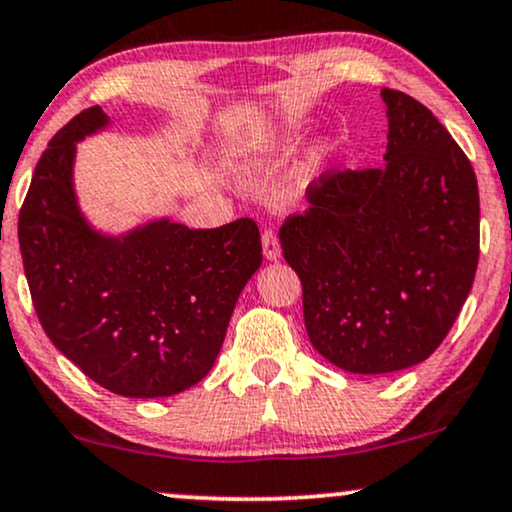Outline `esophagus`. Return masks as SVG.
Instances as JSON below:
<instances>
[{"label":"esophagus","instance_id":"obj_1","mask_svg":"<svg viewBox=\"0 0 512 512\" xmlns=\"http://www.w3.org/2000/svg\"><path fill=\"white\" fill-rule=\"evenodd\" d=\"M261 244H263V256H266L268 261H277V258L282 256L280 242H277V235H275V232H270V230L263 232Z\"/></svg>","mask_w":512,"mask_h":512}]
</instances>
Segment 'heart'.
Instances as JSON below:
<instances>
[{
  "mask_svg": "<svg viewBox=\"0 0 512 512\" xmlns=\"http://www.w3.org/2000/svg\"><path fill=\"white\" fill-rule=\"evenodd\" d=\"M294 130H296L294 123L282 121V123L270 125V128L261 132V135H256V140H251L249 147H246V154H244L246 166L270 168V166H275V163L285 161L289 156V149H292ZM332 154H334L332 140H323V142L315 144V147L311 149V154L306 156V161L301 163V168H299L301 185L308 187L311 182L318 180L320 175L325 173Z\"/></svg>",
  "mask_w": 512,
  "mask_h": 512,
  "instance_id": "b5f03b06",
  "label": "heart"
}]
</instances>
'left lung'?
Listing matches in <instances>:
<instances>
[{"instance_id": "1", "label": "left lung", "mask_w": 512, "mask_h": 512, "mask_svg": "<svg viewBox=\"0 0 512 512\" xmlns=\"http://www.w3.org/2000/svg\"><path fill=\"white\" fill-rule=\"evenodd\" d=\"M382 168L325 173L280 230L313 349L353 375L413 368L444 342L479 258L468 156L430 109L382 87Z\"/></svg>"}]
</instances>
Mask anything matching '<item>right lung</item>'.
<instances>
[{
    "label": "right lung",
    "instance_id": "obj_1",
    "mask_svg": "<svg viewBox=\"0 0 512 512\" xmlns=\"http://www.w3.org/2000/svg\"><path fill=\"white\" fill-rule=\"evenodd\" d=\"M111 125L92 106L63 125L37 163L18 242L37 318L68 361L128 399H163L204 380L246 282L261 235L239 218L189 230L166 216L106 232L75 189L78 142Z\"/></svg>",
    "mask_w": 512,
    "mask_h": 512
}]
</instances>
